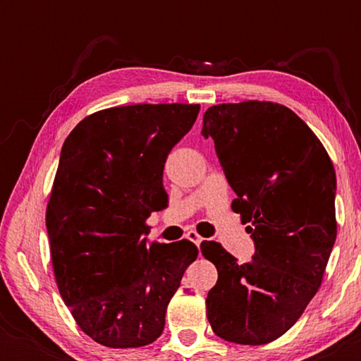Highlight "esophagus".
Instances as JSON below:
<instances>
[{"label":"esophagus","instance_id":"34e87169","mask_svg":"<svg viewBox=\"0 0 361 361\" xmlns=\"http://www.w3.org/2000/svg\"><path fill=\"white\" fill-rule=\"evenodd\" d=\"M185 236H187V240H190L192 243L197 245V246H200L202 240H204V238H202V236H200L199 233H197V231H189V233H187Z\"/></svg>","mask_w":361,"mask_h":361}]
</instances>
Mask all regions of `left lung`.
I'll return each mask as SVG.
<instances>
[{
    "instance_id": "left-lung-1",
    "label": "left lung",
    "mask_w": 361,
    "mask_h": 361,
    "mask_svg": "<svg viewBox=\"0 0 361 361\" xmlns=\"http://www.w3.org/2000/svg\"><path fill=\"white\" fill-rule=\"evenodd\" d=\"M221 169L255 241L250 263L200 245L219 271L207 317L226 342L263 345L288 332L322 283L337 238L334 164L312 130L271 102L224 103L204 115Z\"/></svg>"
}]
</instances>
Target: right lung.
Instances as JSON below:
<instances>
[{
	"instance_id": "add662e5",
	"label": "right lung",
	"mask_w": 361,
	"mask_h": 361,
	"mask_svg": "<svg viewBox=\"0 0 361 361\" xmlns=\"http://www.w3.org/2000/svg\"><path fill=\"white\" fill-rule=\"evenodd\" d=\"M200 105L106 108L67 136L46 226L63 302L83 332L111 348L162 334L166 309L199 250L189 240L151 243L146 219L167 207L162 172Z\"/></svg>"
}]
</instances>
